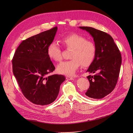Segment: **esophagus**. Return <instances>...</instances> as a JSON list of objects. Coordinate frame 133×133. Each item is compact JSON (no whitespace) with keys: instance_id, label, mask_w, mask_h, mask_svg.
I'll list each match as a JSON object with an SVG mask.
<instances>
[{"instance_id":"34e87169","label":"esophagus","mask_w":133,"mask_h":133,"mask_svg":"<svg viewBox=\"0 0 133 133\" xmlns=\"http://www.w3.org/2000/svg\"><path fill=\"white\" fill-rule=\"evenodd\" d=\"M66 79L67 80H73L74 79V78L73 77H71V76H66Z\"/></svg>"}]
</instances>
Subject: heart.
I'll list each match as a JSON object with an SVG mask.
<instances>
[{
	"instance_id": "obj_1",
	"label": "heart",
	"mask_w": 133,
	"mask_h": 133,
	"mask_svg": "<svg viewBox=\"0 0 133 133\" xmlns=\"http://www.w3.org/2000/svg\"><path fill=\"white\" fill-rule=\"evenodd\" d=\"M65 47L71 50V60L63 61L57 67V72L66 75H73L81 65L83 67L89 66L94 61L96 52L95 44L92 41L78 34L68 35L62 39ZM47 54L51 60L56 62L62 59L61 51L57 43L53 42L47 48Z\"/></svg>"
}]
</instances>
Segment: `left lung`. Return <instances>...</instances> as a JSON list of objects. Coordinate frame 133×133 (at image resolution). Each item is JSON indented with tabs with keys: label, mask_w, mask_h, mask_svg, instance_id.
<instances>
[{
	"label": "left lung",
	"mask_w": 133,
	"mask_h": 133,
	"mask_svg": "<svg viewBox=\"0 0 133 133\" xmlns=\"http://www.w3.org/2000/svg\"><path fill=\"white\" fill-rule=\"evenodd\" d=\"M92 37L96 48L95 59L86 72L90 86L85 93L92 99H100L113 91L119 75L122 58L113 38L106 32L90 27L80 26Z\"/></svg>",
	"instance_id": "8db88e82"
}]
</instances>
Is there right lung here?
Listing matches in <instances>:
<instances>
[{"mask_svg": "<svg viewBox=\"0 0 133 133\" xmlns=\"http://www.w3.org/2000/svg\"><path fill=\"white\" fill-rule=\"evenodd\" d=\"M58 27L35 35L23 40L12 59L13 73L25 97L38 105L54 102L60 87L66 78L62 75H49L55 67L47 54Z\"/></svg>", "mask_w": 133, "mask_h": 133, "instance_id": "1", "label": "right lung"}]
</instances>
